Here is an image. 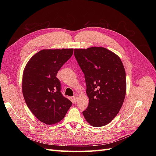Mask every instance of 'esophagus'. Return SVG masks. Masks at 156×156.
Returning a JSON list of instances; mask_svg holds the SVG:
<instances>
[{
    "label": "esophagus",
    "mask_w": 156,
    "mask_h": 156,
    "mask_svg": "<svg viewBox=\"0 0 156 156\" xmlns=\"http://www.w3.org/2000/svg\"><path fill=\"white\" fill-rule=\"evenodd\" d=\"M73 101H77V99H78V95H77V94H75V95L73 97Z\"/></svg>",
    "instance_id": "esophagus-1"
}]
</instances>
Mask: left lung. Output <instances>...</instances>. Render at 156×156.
I'll return each mask as SVG.
<instances>
[{
    "label": "left lung",
    "mask_w": 156,
    "mask_h": 156,
    "mask_svg": "<svg viewBox=\"0 0 156 156\" xmlns=\"http://www.w3.org/2000/svg\"><path fill=\"white\" fill-rule=\"evenodd\" d=\"M74 55L84 74L89 99L83 116L92 126H104L115 119L124 101L123 63L116 54L102 47L75 49Z\"/></svg>",
    "instance_id": "8db88e82"
}]
</instances>
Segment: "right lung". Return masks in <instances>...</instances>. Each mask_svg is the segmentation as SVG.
Listing matches in <instances>:
<instances>
[{
	"instance_id": "add662e5",
	"label": "right lung",
	"mask_w": 156,
	"mask_h": 156,
	"mask_svg": "<svg viewBox=\"0 0 156 156\" xmlns=\"http://www.w3.org/2000/svg\"><path fill=\"white\" fill-rule=\"evenodd\" d=\"M73 53V49H42L33 55L23 70L22 92L28 107L47 125L62 120L72 103L60 92L58 70Z\"/></svg>"
}]
</instances>
